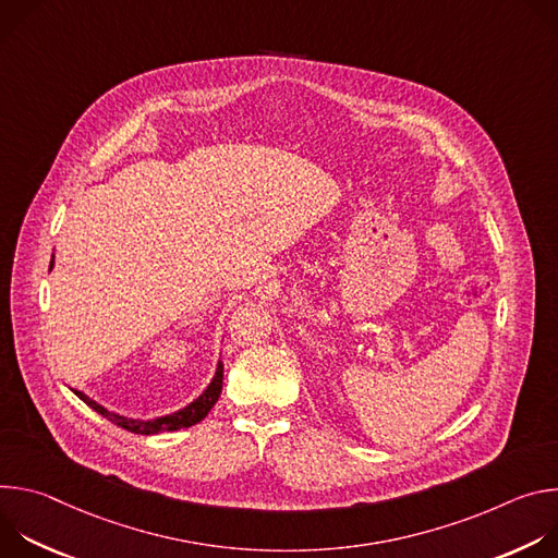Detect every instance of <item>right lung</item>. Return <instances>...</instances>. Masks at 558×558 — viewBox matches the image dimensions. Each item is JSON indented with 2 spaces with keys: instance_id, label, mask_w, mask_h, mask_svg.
<instances>
[{
  "instance_id": "right-lung-1",
  "label": "right lung",
  "mask_w": 558,
  "mask_h": 558,
  "mask_svg": "<svg viewBox=\"0 0 558 558\" xmlns=\"http://www.w3.org/2000/svg\"><path fill=\"white\" fill-rule=\"evenodd\" d=\"M52 269V265H50ZM220 390H222V362H218L216 366V373L209 381V386L203 390V395H198L196 400L192 404H187L185 409L172 413V415H166V417H156V420H130V417H123V415H117V413H110L108 409H104L101 404H97L95 400H90V397L82 390H74V395L78 397V400L86 402L93 411H97L99 415H104L106 420H110L112 424L130 430V433H136V435H154V433H161V430H181V428H190L194 424H198L201 420L207 417V413L214 409V404L218 402L220 397Z\"/></svg>"
}]
</instances>
